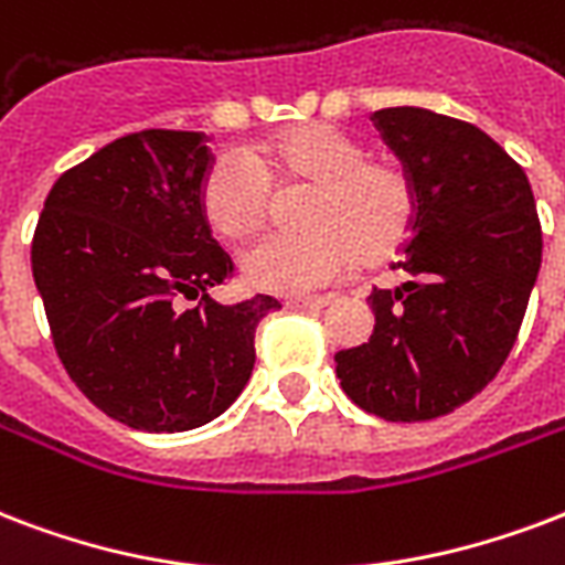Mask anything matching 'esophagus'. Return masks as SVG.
<instances>
[{"label": "esophagus", "instance_id": "34e87169", "mask_svg": "<svg viewBox=\"0 0 565 565\" xmlns=\"http://www.w3.org/2000/svg\"><path fill=\"white\" fill-rule=\"evenodd\" d=\"M331 301V296H305V299H287V311H320Z\"/></svg>", "mask_w": 565, "mask_h": 565}]
</instances>
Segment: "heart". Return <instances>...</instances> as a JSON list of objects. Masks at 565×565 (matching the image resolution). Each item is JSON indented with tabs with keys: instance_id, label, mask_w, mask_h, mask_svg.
<instances>
[{
	"instance_id": "1",
	"label": "heart",
	"mask_w": 565,
	"mask_h": 565,
	"mask_svg": "<svg viewBox=\"0 0 565 565\" xmlns=\"http://www.w3.org/2000/svg\"><path fill=\"white\" fill-rule=\"evenodd\" d=\"M273 186H308L299 222L308 231L273 234L243 257L245 281L266 292L301 296L340 281L364 260L403 248L417 222V180L399 159L373 157L334 124H296L227 150L201 180V213L222 239H248L273 210Z\"/></svg>"
}]
</instances>
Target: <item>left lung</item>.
Wrapping results in <instances>:
<instances>
[{
  "label": "left lung",
  "mask_w": 565,
  "mask_h": 565,
  "mask_svg": "<svg viewBox=\"0 0 565 565\" xmlns=\"http://www.w3.org/2000/svg\"><path fill=\"white\" fill-rule=\"evenodd\" d=\"M417 180L397 290H373L367 343L334 355L347 397L391 424L450 415L503 367L542 264L522 166L483 129L417 106L370 115Z\"/></svg>",
  "instance_id": "left-lung-1"
}]
</instances>
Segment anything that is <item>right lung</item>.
Here are the masks:
<instances>
[{
	"mask_svg": "<svg viewBox=\"0 0 565 565\" xmlns=\"http://www.w3.org/2000/svg\"><path fill=\"white\" fill-rule=\"evenodd\" d=\"M210 166L204 132H129L67 168L34 227L32 275L67 376L145 433L222 415L252 376L257 322L281 308L206 296L234 278L201 213ZM180 298L196 305L180 312Z\"/></svg>",
	"mask_w": 565,
	"mask_h": 565,
	"instance_id": "1",
	"label": "right lung"
}]
</instances>
